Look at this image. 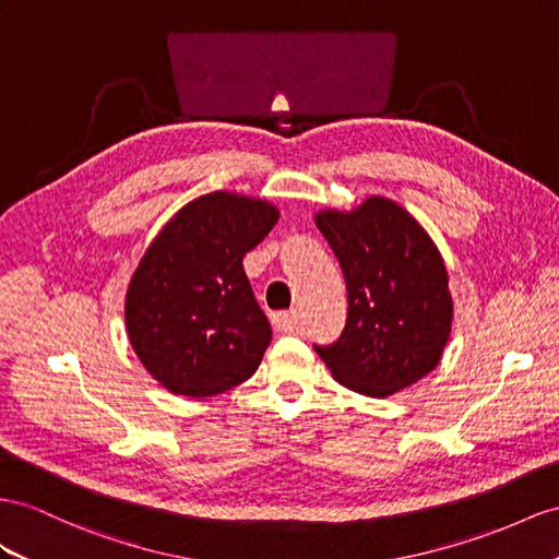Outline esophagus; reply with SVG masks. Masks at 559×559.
I'll use <instances>...</instances> for the list:
<instances>
[{
    "mask_svg": "<svg viewBox=\"0 0 559 559\" xmlns=\"http://www.w3.org/2000/svg\"><path fill=\"white\" fill-rule=\"evenodd\" d=\"M271 323H274L278 333H297L299 317H297V311H283V313H274Z\"/></svg>",
    "mask_w": 559,
    "mask_h": 559,
    "instance_id": "obj_1",
    "label": "esophagus"
}]
</instances>
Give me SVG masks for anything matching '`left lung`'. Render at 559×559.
<instances>
[{
    "label": "left lung",
    "mask_w": 559,
    "mask_h": 559,
    "mask_svg": "<svg viewBox=\"0 0 559 559\" xmlns=\"http://www.w3.org/2000/svg\"><path fill=\"white\" fill-rule=\"evenodd\" d=\"M347 281V323L313 347L352 392L384 399L432 373L451 337L453 299L435 240L408 210L382 195L349 212H317Z\"/></svg>",
    "instance_id": "8db88e82"
}]
</instances>
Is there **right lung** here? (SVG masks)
Returning a JSON list of instances; mask_svg holds the SVG:
<instances>
[{
  "label": "right lung",
  "mask_w": 559,
  "mask_h": 559,
  "mask_svg": "<svg viewBox=\"0 0 559 559\" xmlns=\"http://www.w3.org/2000/svg\"><path fill=\"white\" fill-rule=\"evenodd\" d=\"M281 212L262 198L205 193L143 252L124 297L127 337L171 394L214 396L252 378L271 325L242 269Z\"/></svg>",
  "instance_id": "1"
}]
</instances>
